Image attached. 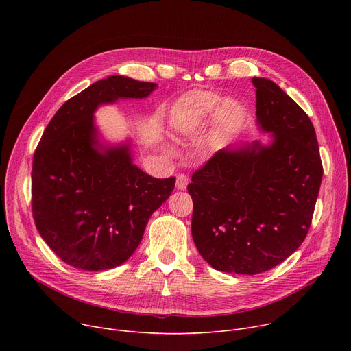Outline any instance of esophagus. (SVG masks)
Masks as SVG:
<instances>
[{
    "instance_id": "obj_1",
    "label": "esophagus",
    "mask_w": 351,
    "mask_h": 351,
    "mask_svg": "<svg viewBox=\"0 0 351 351\" xmlns=\"http://www.w3.org/2000/svg\"><path fill=\"white\" fill-rule=\"evenodd\" d=\"M187 184H189V178L184 173L178 175V178H176V187H178V190H186Z\"/></svg>"
}]
</instances>
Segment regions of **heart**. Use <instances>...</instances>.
Wrapping results in <instances>:
<instances>
[{
	"label": "heart",
	"mask_w": 351,
	"mask_h": 351,
	"mask_svg": "<svg viewBox=\"0 0 351 351\" xmlns=\"http://www.w3.org/2000/svg\"><path fill=\"white\" fill-rule=\"evenodd\" d=\"M245 107L234 98H223L211 90H191L180 95L169 110L168 125L175 137H193L213 123V141L222 144L240 133ZM173 154L172 147H165Z\"/></svg>",
	"instance_id": "obj_1"
}]
</instances>
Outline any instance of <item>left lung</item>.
<instances>
[{"instance_id": "1", "label": "left lung", "mask_w": 351, "mask_h": 351, "mask_svg": "<svg viewBox=\"0 0 351 351\" xmlns=\"http://www.w3.org/2000/svg\"><path fill=\"white\" fill-rule=\"evenodd\" d=\"M252 82L268 144L219 149L187 186L198 253L214 269L240 275L269 271L304 241L324 173L308 115L272 80Z\"/></svg>"}]
</instances>
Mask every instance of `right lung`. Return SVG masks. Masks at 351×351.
<instances>
[{"mask_svg":"<svg viewBox=\"0 0 351 351\" xmlns=\"http://www.w3.org/2000/svg\"><path fill=\"white\" fill-rule=\"evenodd\" d=\"M156 83L114 75L101 79L57 111L36 148L32 210L48 247L68 265L104 271L128 261L145 225L175 189L133 164L130 140L101 138L94 114L118 99L145 98Z\"/></svg>","mask_w":351,"mask_h":351,"instance_id":"right-lung-1","label":"right lung"}]
</instances>
